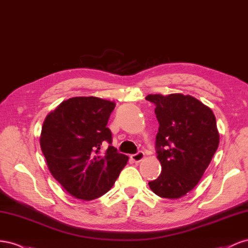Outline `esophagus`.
Instances as JSON below:
<instances>
[{"instance_id": "34e87169", "label": "esophagus", "mask_w": 248, "mask_h": 248, "mask_svg": "<svg viewBox=\"0 0 248 248\" xmlns=\"http://www.w3.org/2000/svg\"><path fill=\"white\" fill-rule=\"evenodd\" d=\"M131 159H132L134 162H136V163H138V162H140L141 160L144 159V153L139 151V152L136 153V154H133V155H131Z\"/></svg>"}]
</instances>
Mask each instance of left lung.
<instances>
[{
    "label": "left lung",
    "mask_w": 248,
    "mask_h": 248,
    "mask_svg": "<svg viewBox=\"0 0 248 248\" xmlns=\"http://www.w3.org/2000/svg\"><path fill=\"white\" fill-rule=\"evenodd\" d=\"M159 122L155 152L162 166L148 183L155 194L180 199L200 182L219 144L213 111L191 95L148 94Z\"/></svg>",
    "instance_id": "obj_1"
}]
</instances>
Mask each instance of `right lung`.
Segmentation results:
<instances>
[{"label":"right lung","instance_id":"obj_1","mask_svg":"<svg viewBox=\"0 0 248 248\" xmlns=\"http://www.w3.org/2000/svg\"><path fill=\"white\" fill-rule=\"evenodd\" d=\"M115 103L95 96L62 102L46 117L40 147L52 175L76 199L91 201L114 185L129 160L112 146L107 124ZM109 143L104 153L101 146Z\"/></svg>","mask_w":248,"mask_h":248}]
</instances>
